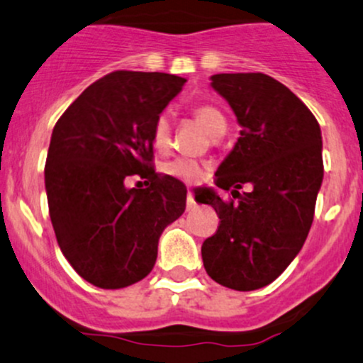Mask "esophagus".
Masks as SVG:
<instances>
[{"label": "esophagus", "instance_id": "34e87169", "mask_svg": "<svg viewBox=\"0 0 363 363\" xmlns=\"http://www.w3.org/2000/svg\"><path fill=\"white\" fill-rule=\"evenodd\" d=\"M195 207V199L194 195L189 192V195H186V211H192Z\"/></svg>", "mask_w": 363, "mask_h": 363}]
</instances>
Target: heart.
I'll return each instance as SVG.
<instances>
[{
  "mask_svg": "<svg viewBox=\"0 0 363 363\" xmlns=\"http://www.w3.org/2000/svg\"><path fill=\"white\" fill-rule=\"evenodd\" d=\"M194 116L199 123L206 128V132L213 137H219L225 133L226 130V120L223 113L219 111L216 106L211 104H201L194 109ZM171 138H173V127H171V120L166 113H161L160 116L154 120L152 130H150V140L152 145L160 152L169 149ZM166 171L171 177L178 178V180L185 183H199L206 177L207 168L202 162L189 160V157H177L174 161L168 162Z\"/></svg>",
  "mask_w": 363,
  "mask_h": 363,
  "instance_id": "heart-1",
  "label": "heart"
}]
</instances>
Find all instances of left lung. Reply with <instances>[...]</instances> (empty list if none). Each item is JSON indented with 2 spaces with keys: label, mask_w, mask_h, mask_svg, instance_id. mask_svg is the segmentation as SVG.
<instances>
[{
  "label": "left lung",
  "mask_w": 363,
  "mask_h": 363,
  "mask_svg": "<svg viewBox=\"0 0 363 363\" xmlns=\"http://www.w3.org/2000/svg\"><path fill=\"white\" fill-rule=\"evenodd\" d=\"M211 80L242 132L214 180L223 190L235 188L233 199L207 189L199 195L221 219L202 243L203 267L231 290H259L303 247L324 177L323 137L311 109L266 73H218ZM243 184L250 193L238 192Z\"/></svg>",
  "instance_id": "left-lung-1"
}]
</instances>
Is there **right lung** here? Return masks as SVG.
Here are the masks:
<instances>
[{
  "mask_svg": "<svg viewBox=\"0 0 363 363\" xmlns=\"http://www.w3.org/2000/svg\"><path fill=\"white\" fill-rule=\"evenodd\" d=\"M185 79L116 70L96 80L52 128L48 150V206L58 245L85 281L118 290L144 279L157 242L183 214V183L154 169L150 130ZM132 176L145 189H128Z\"/></svg>",
  "mask_w": 363,
  "mask_h": 363,
  "instance_id": "obj_1",
  "label": "right lung"
}]
</instances>
